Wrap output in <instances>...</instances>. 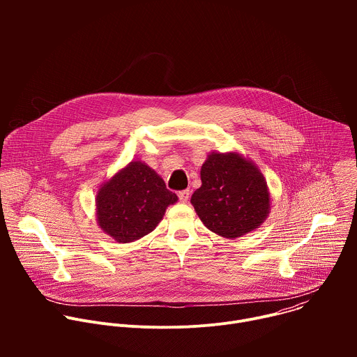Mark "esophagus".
Listing matches in <instances>:
<instances>
[{"instance_id": "34e87169", "label": "esophagus", "mask_w": 357, "mask_h": 357, "mask_svg": "<svg viewBox=\"0 0 357 357\" xmlns=\"http://www.w3.org/2000/svg\"><path fill=\"white\" fill-rule=\"evenodd\" d=\"M178 197H179V200H181L182 203H186V202L189 200V197H190V192H189L188 189L181 190V192L178 193Z\"/></svg>"}]
</instances>
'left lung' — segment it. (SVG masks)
I'll use <instances>...</instances> for the list:
<instances>
[{
    "instance_id": "1",
    "label": "left lung",
    "mask_w": 357,
    "mask_h": 357,
    "mask_svg": "<svg viewBox=\"0 0 357 357\" xmlns=\"http://www.w3.org/2000/svg\"><path fill=\"white\" fill-rule=\"evenodd\" d=\"M202 186L190 197L211 231L237 238L259 229L271 211L267 181L259 167L236 151H212L200 168Z\"/></svg>"
}]
</instances>
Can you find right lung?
Segmentation results:
<instances>
[{"label":"right lung","instance_id":"right-lung-1","mask_svg":"<svg viewBox=\"0 0 357 357\" xmlns=\"http://www.w3.org/2000/svg\"><path fill=\"white\" fill-rule=\"evenodd\" d=\"M176 202L154 169L134 160L98 186L97 225L117 243H131L154 230Z\"/></svg>","mask_w":357,"mask_h":357}]
</instances>
